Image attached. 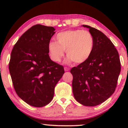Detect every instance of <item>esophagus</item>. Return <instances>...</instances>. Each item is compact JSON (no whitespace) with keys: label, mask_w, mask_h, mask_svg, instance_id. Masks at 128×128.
Listing matches in <instances>:
<instances>
[{"label":"esophagus","mask_w":128,"mask_h":128,"mask_svg":"<svg viewBox=\"0 0 128 128\" xmlns=\"http://www.w3.org/2000/svg\"><path fill=\"white\" fill-rule=\"evenodd\" d=\"M69 70H70V68H69L68 67H64V70H65L66 72L69 71Z\"/></svg>","instance_id":"obj_1"}]
</instances>
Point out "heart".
Masks as SVG:
<instances>
[{"mask_svg": "<svg viewBox=\"0 0 128 128\" xmlns=\"http://www.w3.org/2000/svg\"><path fill=\"white\" fill-rule=\"evenodd\" d=\"M55 38L56 42L51 41L48 44L50 55L55 62L61 61L66 50V62L83 63L88 59L93 49V37L88 30H67L58 33Z\"/></svg>", "mask_w": 128, "mask_h": 128, "instance_id": "obj_1", "label": "heart"}]
</instances>
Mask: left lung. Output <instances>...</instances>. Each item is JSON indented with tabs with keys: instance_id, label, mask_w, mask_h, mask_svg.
Wrapping results in <instances>:
<instances>
[{
	"instance_id": "1",
	"label": "left lung",
	"mask_w": 128,
	"mask_h": 128,
	"mask_svg": "<svg viewBox=\"0 0 128 128\" xmlns=\"http://www.w3.org/2000/svg\"><path fill=\"white\" fill-rule=\"evenodd\" d=\"M94 40L90 56L70 70L73 96L84 106H94L106 100L115 92L121 70L118 53L111 41L88 25Z\"/></svg>"
}]
</instances>
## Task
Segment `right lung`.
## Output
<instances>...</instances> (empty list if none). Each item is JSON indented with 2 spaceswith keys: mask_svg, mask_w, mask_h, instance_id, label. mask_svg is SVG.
Segmentation results:
<instances>
[{
  "mask_svg": "<svg viewBox=\"0 0 128 128\" xmlns=\"http://www.w3.org/2000/svg\"><path fill=\"white\" fill-rule=\"evenodd\" d=\"M54 27L36 24L23 34L12 50L9 70L16 93L29 105L46 106L51 102L64 67L50 58L48 44Z\"/></svg>",
  "mask_w": 128,
  "mask_h": 128,
  "instance_id": "right-lung-1",
  "label": "right lung"
}]
</instances>
